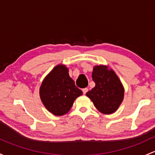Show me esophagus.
Returning <instances> with one entry per match:
<instances>
[{"label": "esophagus", "instance_id": "obj_1", "mask_svg": "<svg viewBox=\"0 0 155 155\" xmlns=\"http://www.w3.org/2000/svg\"><path fill=\"white\" fill-rule=\"evenodd\" d=\"M82 91H83V94H85L86 93H87V91H88V89H87V87H85V88H83V89H82Z\"/></svg>", "mask_w": 155, "mask_h": 155}]
</instances>
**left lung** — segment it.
Masks as SVG:
<instances>
[{"instance_id":"obj_1","label":"left lung","mask_w":155,"mask_h":155,"mask_svg":"<svg viewBox=\"0 0 155 155\" xmlns=\"http://www.w3.org/2000/svg\"><path fill=\"white\" fill-rule=\"evenodd\" d=\"M92 79L96 85L86 94L96 108L104 114L114 113L124 99V87L116 73L107 65H96Z\"/></svg>"}]
</instances>
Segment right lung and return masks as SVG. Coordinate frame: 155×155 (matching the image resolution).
Wrapping results in <instances>:
<instances>
[{"mask_svg": "<svg viewBox=\"0 0 155 155\" xmlns=\"http://www.w3.org/2000/svg\"><path fill=\"white\" fill-rule=\"evenodd\" d=\"M68 72L64 64L56 65L45 76L39 89L42 103L55 116L66 114L75 99L82 95V91L75 85Z\"/></svg>", "mask_w": 155, "mask_h": 155, "instance_id": "right-lung-1", "label": "right lung"}]
</instances>
